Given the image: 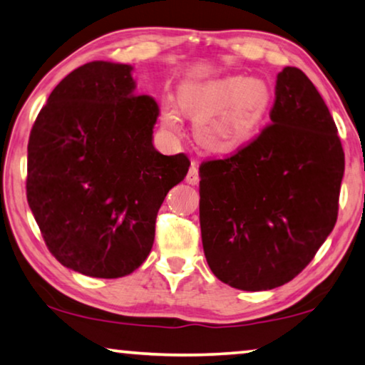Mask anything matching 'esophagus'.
<instances>
[{"label":"esophagus","instance_id":"34e87169","mask_svg":"<svg viewBox=\"0 0 365 365\" xmlns=\"http://www.w3.org/2000/svg\"><path fill=\"white\" fill-rule=\"evenodd\" d=\"M187 182L190 185H197L200 182V175H198V162L193 160L192 165H190V170L187 173Z\"/></svg>","mask_w":365,"mask_h":365}]
</instances>
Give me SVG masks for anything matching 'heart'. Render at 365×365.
I'll list each match as a JSON object with an SVG mask.
<instances>
[{
    "label": "heart",
    "instance_id": "b5f03b06",
    "mask_svg": "<svg viewBox=\"0 0 365 365\" xmlns=\"http://www.w3.org/2000/svg\"><path fill=\"white\" fill-rule=\"evenodd\" d=\"M178 100L185 113L197 118L198 143L210 150L227 152L246 143L260 126L270 105V88L260 78L225 77L183 85ZM162 123L172 133L180 129L175 108H164Z\"/></svg>",
    "mask_w": 365,
    "mask_h": 365
}]
</instances>
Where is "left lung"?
Wrapping results in <instances>:
<instances>
[{
    "instance_id": "obj_1",
    "label": "left lung",
    "mask_w": 365,
    "mask_h": 365,
    "mask_svg": "<svg viewBox=\"0 0 365 365\" xmlns=\"http://www.w3.org/2000/svg\"><path fill=\"white\" fill-rule=\"evenodd\" d=\"M270 124L226 159L200 165L206 262L225 284L272 290L312 262L338 220L344 150L307 75H277Z\"/></svg>"
}]
</instances>
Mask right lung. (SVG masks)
Segmentation results:
<instances>
[{"label":"right lung","mask_w":365,"mask_h":365,"mask_svg":"<svg viewBox=\"0 0 365 365\" xmlns=\"http://www.w3.org/2000/svg\"><path fill=\"white\" fill-rule=\"evenodd\" d=\"M130 72L103 61L75 68L27 144V203L47 249L96 279L129 275L148 259L160 205L190 167L185 154L155 150L159 106L135 95Z\"/></svg>","instance_id":"1"}]
</instances>
